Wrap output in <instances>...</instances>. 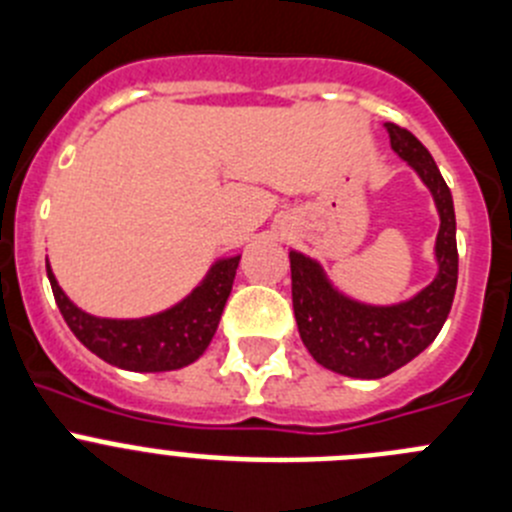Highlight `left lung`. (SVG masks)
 I'll list each match as a JSON object with an SVG mask.
<instances>
[{"mask_svg":"<svg viewBox=\"0 0 512 512\" xmlns=\"http://www.w3.org/2000/svg\"><path fill=\"white\" fill-rule=\"evenodd\" d=\"M385 127L395 155L416 170L434 196L441 222L434 247L436 278L408 301L375 306L342 293L319 260L290 250L293 313L303 344L321 367L359 380L390 375L434 342L454 303L459 273L457 219L449 186L416 135L398 124L388 122Z\"/></svg>","mask_w":512,"mask_h":512,"instance_id":"obj_1","label":"left lung"}]
</instances>
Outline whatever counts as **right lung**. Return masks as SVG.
Returning a JSON list of instances; mask_svg holds the SVG:
<instances>
[{
	"label": "right lung",
	"instance_id": "right-lung-1",
	"mask_svg": "<svg viewBox=\"0 0 512 512\" xmlns=\"http://www.w3.org/2000/svg\"><path fill=\"white\" fill-rule=\"evenodd\" d=\"M45 267L68 329L89 352L119 370L168 372L196 362L211 344L232 293L239 255L216 260L183 301L145 319H101L81 311L63 293L50 262H45Z\"/></svg>",
	"mask_w": 512,
	"mask_h": 512
}]
</instances>
